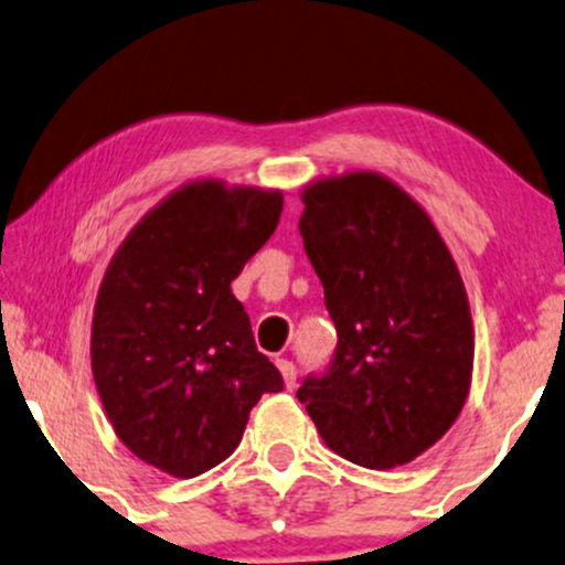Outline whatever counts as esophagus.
I'll return each mask as SVG.
<instances>
[{"label": "esophagus", "mask_w": 565, "mask_h": 565, "mask_svg": "<svg viewBox=\"0 0 565 565\" xmlns=\"http://www.w3.org/2000/svg\"><path fill=\"white\" fill-rule=\"evenodd\" d=\"M277 367H280L282 373V381H285V388L292 391L298 385V373H296V365H292L290 360H277Z\"/></svg>", "instance_id": "esophagus-1"}]
</instances>
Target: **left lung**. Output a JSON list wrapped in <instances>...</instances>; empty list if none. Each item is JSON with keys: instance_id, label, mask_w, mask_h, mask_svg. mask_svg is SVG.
Here are the masks:
<instances>
[{"instance_id": "left-lung-1", "label": "left lung", "mask_w": 565, "mask_h": 565, "mask_svg": "<svg viewBox=\"0 0 565 565\" xmlns=\"http://www.w3.org/2000/svg\"><path fill=\"white\" fill-rule=\"evenodd\" d=\"M303 203L298 228L339 342L298 401L344 460L404 466L468 398L473 323L460 273L429 215L381 174L319 180Z\"/></svg>"}]
</instances>
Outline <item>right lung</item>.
<instances>
[{
    "mask_svg": "<svg viewBox=\"0 0 565 565\" xmlns=\"http://www.w3.org/2000/svg\"><path fill=\"white\" fill-rule=\"evenodd\" d=\"M282 213L275 190L192 182L141 218L107 267L92 373L115 435L174 478L218 466L282 375L231 292Z\"/></svg>",
    "mask_w": 565,
    "mask_h": 565,
    "instance_id": "obj_1",
    "label": "right lung"
}]
</instances>
